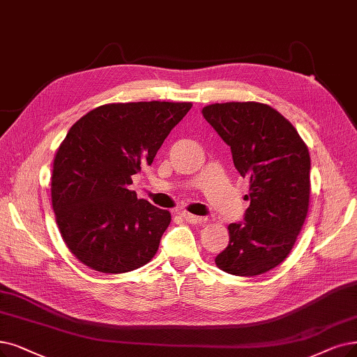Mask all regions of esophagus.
Here are the masks:
<instances>
[{"instance_id":"34e87169","label":"esophagus","mask_w":357,"mask_h":357,"mask_svg":"<svg viewBox=\"0 0 357 357\" xmlns=\"http://www.w3.org/2000/svg\"><path fill=\"white\" fill-rule=\"evenodd\" d=\"M180 217L186 221V222H190V224H202L205 221V218L202 217H196L193 215V213H189V212H180Z\"/></svg>"}]
</instances>
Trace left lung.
Returning <instances> with one entry per match:
<instances>
[{
  "label": "left lung",
  "instance_id": "obj_1",
  "mask_svg": "<svg viewBox=\"0 0 357 357\" xmlns=\"http://www.w3.org/2000/svg\"><path fill=\"white\" fill-rule=\"evenodd\" d=\"M202 114L230 146L240 176L249 178L245 221L228 225L230 241L215 264L231 275L265 274L287 258L306 220L307 146L294 126L266 104H211Z\"/></svg>",
  "mask_w": 357,
  "mask_h": 357
}]
</instances>
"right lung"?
Listing matches in <instances>:
<instances>
[{"label":"right lung","mask_w":357,"mask_h":357,"mask_svg":"<svg viewBox=\"0 0 357 357\" xmlns=\"http://www.w3.org/2000/svg\"><path fill=\"white\" fill-rule=\"evenodd\" d=\"M192 102L105 104L79 119L55 152L51 202L68 250L104 274L146 265L171 213L129 186Z\"/></svg>","instance_id":"add662e5"}]
</instances>
